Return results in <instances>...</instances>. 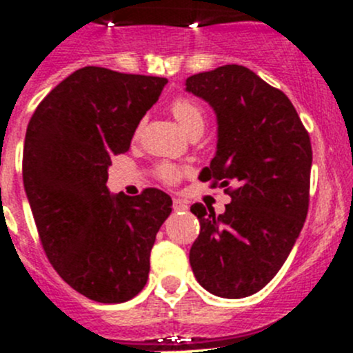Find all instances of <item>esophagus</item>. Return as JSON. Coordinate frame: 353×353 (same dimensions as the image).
Masks as SVG:
<instances>
[{"mask_svg":"<svg viewBox=\"0 0 353 353\" xmlns=\"http://www.w3.org/2000/svg\"><path fill=\"white\" fill-rule=\"evenodd\" d=\"M172 208H174V212H184V210H188V201H184V199H181V198H174Z\"/></svg>","mask_w":353,"mask_h":353,"instance_id":"34e87169","label":"esophagus"}]
</instances>
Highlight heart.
Instances as JSON below:
<instances>
[{"instance_id": "obj_1", "label": "heart", "mask_w": 353, "mask_h": 353, "mask_svg": "<svg viewBox=\"0 0 353 353\" xmlns=\"http://www.w3.org/2000/svg\"><path fill=\"white\" fill-rule=\"evenodd\" d=\"M170 112L176 117L177 124H179L184 133H190L191 130H194L198 126H205V114H203V109L194 101H190V99H176L172 102V105H170ZM184 172L186 170L177 165H172V163H163V165L159 167L160 179L169 184L177 183L183 177Z\"/></svg>"}]
</instances>
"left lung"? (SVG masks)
I'll return each instance as SVG.
<instances>
[{
	"instance_id": "1",
	"label": "left lung",
	"mask_w": 353,
	"mask_h": 353,
	"mask_svg": "<svg viewBox=\"0 0 353 353\" xmlns=\"http://www.w3.org/2000/svg\"><path fill=\"white\" fill-rule=\"evenodd\" d=\"M186 92L216 114V154L201 170L232 201L222 215L194 203L198 239L190 263L210 294L243 299L279 273L309 208L311 140L288 97L239 65L193 74Z\"/></svg>"
}]
</instances>
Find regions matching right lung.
Wrapping results in <instances>:
<instances>
[{
    "label": "right lung",
    "mask_w": 353,
    "mask_h": 353,
    "mask_svg": "<svg viewBox=\"0 0 353 353\" xmlns=\"http://www.w3.org/2000/svg\"><path fill=\"white\" fill-rule=\"evenodd\" d=\"M167 78L85 66L37 105L23 145V186L46 256L63 280L102 304L133 299L172 199L148 188L110 194V159L128 152Z\"/></svg>",
    "instance_id": "1"
}]
</instances>
